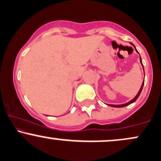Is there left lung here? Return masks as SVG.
<instances>
[{
  "label": "left lung",
  "mask_w": 161,
  "mask_h": 161,
  "mask_svg": "<svg viewBox=\"0 0 161 161\" xmlns=\"http://www.w3.org/2000/svg\"><path fill=\"white\" fill-rule=\"evenodd\" d=\"M130 44H131V45H132L133 46V47H135V49H136V52H138V51H137V50H136V47H135V45H133V44H132V43H130ZM140 62H141L142 65V66H143V64H142V58H141V57H140ZM143 69H144V66H143ZM144 73H145V71H144ZM144 83H145V79H144V80H143V82H142V85L141 88H140L139 91H138V94H137V95H136V97H134L133 99H132V100H131V101H129V102L125 103V104H118V105H116V104H108V106L113 107V108H123V107L128 106V105L131 104H132V103H134L135 101H136V100L138 99V97H139L140 94H141V92H142V88H143V86H144Z\"/></svg>",
  "instance_id": "8db88e82"
}]
</instances>
